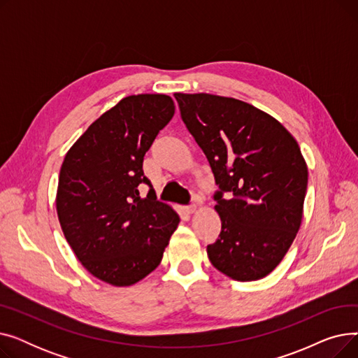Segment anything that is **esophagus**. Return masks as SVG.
<instances>
[{
  "instance_id": "esophagus-1",
  "label": "esophagus",
  "mask_w": 358,
  "mask_h": 358,
  "mask_svg": "<svg viewBox=\"0 0 358 358\" xmlns=\"http://www.w3.org/2000/svg\"><path fill=\"white\" fill-rule=\"evenodd\" d=\"M197 210V204L196 203H193V204H190V206H187V208H185V212L187 213H194Z\"/></svg>"
}]
</instances>
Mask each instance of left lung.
Wrapping results in <instances>:
<instances>
[{"label": "left lung", "mask_w": 358, "mask_h": 358, "mask_svg": "<svg viewBox=\"0 0 358 358\" xmlns=\"http://www.w3.org/2000/svg\"><path fill=\"white\" fill-rule=\"evenodd\" d=\"M174 97L219 185L213 199L222 229L208 245L210 262L238 281L268 275L302 223L308 166L296 139L245 101L206 92Z\"/></svg>", "instance_id": "8db88e82"}]
</instances>
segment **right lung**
Masks as SVG:
<instances>
[{"label":"right lung","instance_id":"right-lung-1","mask_svg":"<svg viewBox=\"0 0 358 358\" xmlns=\"http://www.w3.org/2000/svg\"><path fill=\"white\" fill-rule=\"evenodd\" d=\"M174 111L165 94L124 97L90 124L62 162L56 193L62 232L81 264L111 286H131L152 273L180 223L142 169ZM141 183L151 187L145 198Z\"/></svg>","mask_w":358,"mask_h":358}]
</instances>
